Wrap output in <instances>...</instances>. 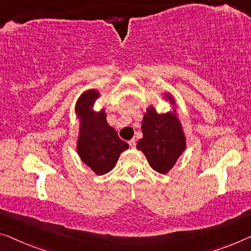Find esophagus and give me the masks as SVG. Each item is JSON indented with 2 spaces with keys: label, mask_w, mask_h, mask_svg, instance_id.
Listing matches in <instances>:
<instances>
[{
  "label": "esophagus",
  "mask_w": 251,
  "mask_h": 251,
  "mask_svg": "<svg viewBox=\"0 0 251 251\" xmlns=\"http://www.w3.org/2000/svg\"><path fill=\"white\" fill-rule=\"evenodd\" d=\"M128 144H129L130 148H135V147H136V141H135V138H133V140L128 141Z\"/></svg>",
  "instance_id": "esophagus-1"
}]
</instances>
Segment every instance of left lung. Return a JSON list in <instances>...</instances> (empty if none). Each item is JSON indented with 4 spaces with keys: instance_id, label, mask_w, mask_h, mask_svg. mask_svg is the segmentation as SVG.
I'll return each mask as SVG.
<instances>
[{
    "instance_id": "obj_1",
    "label": "left lung",
    "mask_w": 251,
    "mask_h": 251,
    "mask_svg": "<svg viewBox=\"0 0 251 251\" xmlns=\"http://www.w3.org/2000/svg\"><path fill=\"white\" fill-rule=\"evenodd\" d=\"M168 98L173 101L171 97ZM142 132L143 137L137 142V150L144 153L153 169L167 174L186 147L177 117L170 113L160 115L150 107L142 122Z\"/></svg>"
}]
</instances>
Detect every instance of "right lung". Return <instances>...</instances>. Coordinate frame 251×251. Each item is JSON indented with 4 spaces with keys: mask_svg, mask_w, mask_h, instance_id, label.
<instances>
[{
    "mask_svg": "<svg viewBox=\"0 0 251 251\" xmlns=\"http://www.w3.org/2000/svg\"><path fill=\"white\" fill-rule=\"evenodd\" d=\"M98 97V91L89 90L76 102V114L81 117L77 153L82 161L97 175H104L113 170L121 153L128 149V144L121 140L117 132L108 125L103 110L100 113L91 110Z\"/></svg>",
    "mask_w": 251,
    "mask_h": 251,
    "instance_id": "right-lung-1",
    "label": "right lung"
}]
</instances>
